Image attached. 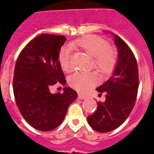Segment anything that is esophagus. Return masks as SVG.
Here are the masks:
<instances>
[{
    "mask_svg": "<svg viewBox=\"0 0 154 154\" xmlns=\"http://www.w3.org/2000/svg\"><path fill=\"white\" fill-rule=\"evenodd\" d=\"M78 98L81 99V100H85V99H87V97H86V96H83V95H82V94H78Z\"/></svg>",
    "mask_w": 154,
    "mask_h": 154,
    "instance_id": "obj_1",
    "label": "esophagus"
}]
</instances>
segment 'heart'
Wrapping results in <instances>:
<instances>
[{
  "label": "heart",
  "instance_id": "heart-1",
  "mask_svg": "<svg viewBox=\"0 0 154 154\" xmlns=\"http://www.w3.org/2000/svg\"><path fill=\"white\" fill-rule=\"evenodd\" d=\"M71 46L77 47L89 56L93 57V66L99 72L103 75L112 72L116 63L115 51L110 47L106 39L97 35H87L78 38ZM58 61L62 69L66 72L72 70L71 62V48L63 46L59 51ZM97 76L95 72H76L69 78V84L72 88L80 92H86L97 83Z\"/></svg>",
  "mask_w": 154,
  "mask_h": 154
}]
</instances>
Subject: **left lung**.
<instances>
[{"label": "left lung", "mask_w": 154, "mask_h": 154, "mask_svg": "<svg viewBox=\"0 0 154 154\" xmlns=\"http://www.w3.org/2000/svg\"><path fill=\"white\" fill-rule=\"evenodd\" d=\"M118 48V62L112 76L97 87L100 95H106L105 102H98L97 110L87 117L88 124L96 131L110 132L122 125L135 104L139 89V70L132 50L119 36L114 35Z\"/></svg>", "instance_id": "left-lung-1"}]
</instances>
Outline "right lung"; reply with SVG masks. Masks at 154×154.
Masks as SVG:
<instances>
[{
	"label": "right lung",
	"instance_id": "1",
	"mask_svg": "<svg viewBox=\"0 0 154 154\" xmlns=\"http://www.w3.org/2000/svg\"><path fill=\"white\" fill-rule=\"evenodd\" d=\"M65 41L63 35H38L22 49L15 63L13 91L16 106L26 122L40 131L60 125L68 106L77 97L70 87H64L63 93L49 91L56 83L66 85L58 61Z\"/></svg>",
	"mask_w": 154,
	"mask_h": 154
}]
</instances>
